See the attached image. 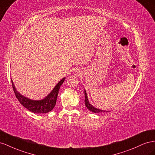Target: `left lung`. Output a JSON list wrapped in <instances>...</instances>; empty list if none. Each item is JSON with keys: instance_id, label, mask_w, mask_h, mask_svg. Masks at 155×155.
<instances>
[{"instance_id": "8db88e82", "label": "left lung", "mask_w": 155, "mask_h": 155, "mask_svg": "<svg viewBox=\"0 0 155 155\" xmlns=\"http://www.w3.org/2000/svg\"><path fill=\"white\" fill-rule=\"evenodd\" d=\"M85 106L87 107L88 110H89L91 111L94 112V113H104V112H110L108 111H104V110H99V109H97L94 107L93 106H92L91 104L89 103V100H88L87 98V94L86 91H85Z\"/></svg>"}]
</instances>
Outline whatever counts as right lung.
I'll return each instance as SVG.
<instances>
[{
    "mask_svg": "<svg viewBox=\"0 0 155 155\" xmlns=\"http://www.w3.org/2000/svg\"><path fill=\"white\" fill-rule=\"evenodd\" d=\"M64 80L65 78L62 79L46 97L40 100H34L29 99L26 98L25 97H24L22 94H21L16 90L13 81H11L12 87H13L16 98H18L19 102L25 107L27 108L28 110L31 112L35 113V114H46V113L51 111L54 108V107H55L58 91H59L60 87L64 81Z\"/></svg>",
    "mask_w": 155,
    "mask_h": 155,
    "instance_id": "right-lung-1",
    "label": "right lung"
}]
</instances>
